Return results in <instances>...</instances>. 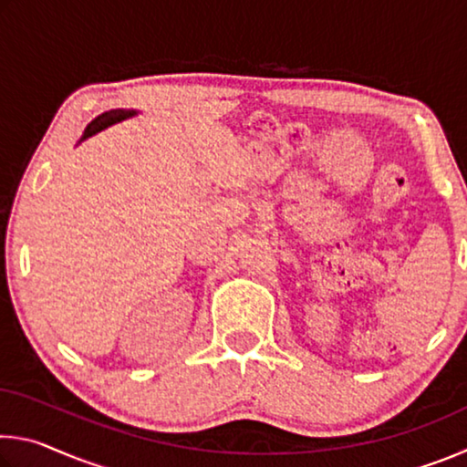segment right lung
Instances as JSON below:
<instances>
[{
    "label": "right lung",
    "instance_id": "right-lung-1",
    "mask_svg": "<svg viewBox=\"0 0 467 467\" xmlns=\"http://www.w3.org/2000/svg\"><path fill=\"white\" fill-rule=\"evenodd\" d=\"M130 115H133L131 110H109V113H102L100 117H97V119H94V121L88 125V128H86L82 140L92 136V133H97V131H100V130L109 128V125H113V123H117V121L125 119V117H130Z\"/></svg>",
    "mask_w": 467,
    "mask_h": 467
}]
</instances>
